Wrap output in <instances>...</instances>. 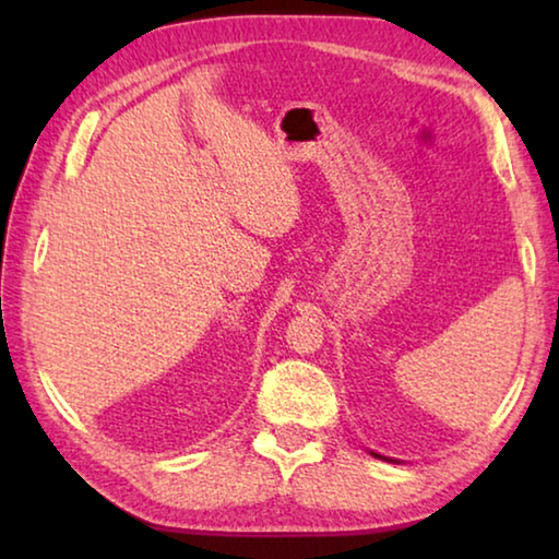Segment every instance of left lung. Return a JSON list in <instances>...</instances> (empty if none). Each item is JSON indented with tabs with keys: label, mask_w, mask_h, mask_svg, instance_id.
Returning <instances> with one entry per match:
<instances>
[{
	"label": "left lung",
	"mask_w": 559,
	"mask_h": 559,
	"mask_svg": "<svg viewBox=\"0 0 559 559\" xmlns=\"http://www.w3.org/2000/svg\"><path fill=\"white\" fill-rule=\"evenodd\" d=\"M372 456H377V459H384V456H380V453H374V451H372Z\"/></svg>",
	"instance_id": "8db88e82"
}]
</instances>
